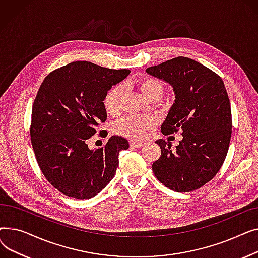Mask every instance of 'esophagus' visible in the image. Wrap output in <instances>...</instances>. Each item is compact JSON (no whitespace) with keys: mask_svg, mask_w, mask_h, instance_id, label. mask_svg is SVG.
<instances>
[{"mask_svg":"<svg viewBox=\"0 0 258 258\" xmlns=\"http://www.w3.org/2000/svg\"><path fill=\"white\" fill-rule=\"evenodd\" d=\"M144 144L145 143H143V142H138V141H135V140L130 141V145L134 146V147H142V146H144Z\"/></svg>","mask_w":258,"mask_h":258,"instance_id":"1","label":"esophagus"}]
</instances>
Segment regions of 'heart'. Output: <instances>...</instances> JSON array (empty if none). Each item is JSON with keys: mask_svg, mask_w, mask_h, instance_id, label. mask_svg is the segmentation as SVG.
<instances>
[{"mask_svg": "<svg viewBox=\"0 0 258 258\" xmlns=\"http://www.w3.org/2000/svg\"><path fill=\"white\" fill-rule=\"evenodd\" d=\"M142 92L148 98L154 96H162L164 93V85L162 81L155 77H143L139 81ZM124 95V86L116 85L105 94L103 104L108 114L116 115L120 112L122 105V98ZM156 125V120L151 116L128 115L122 118L114 125L115 133L120 136L141 139L145 136L147 131L152 130Z\"/></svg>", "mask_w": 258, "mask_h": 258, "instance_id": "1", "label": "heart"}]
</instances>
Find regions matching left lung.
I'll list each match as a JSON object with an SVG mask.
<instances>
[{
	"instance_id": "1",
	"label": "left lung",
	"mask_w": 258,
	"mask_h": 258,
	"mask_svg": "<svg viewBox=\"0 0 258 258\" xmlns=\"http://www.w3.org/2000/svg\"><path fill=\"white\" fill-rule=\"evenodd\" d=\"M146 72L165 80L175 94L161 132L167 136L181 131L183 136L174 151L169 142L156 141L161 157L153 163V171L171 190L194 191L214 178L229 150L232 116L224 81L209 68L183 56Z\"/></svg>"
}]
</instances>
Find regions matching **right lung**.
Returning <instances> with one entry per match:
<instances>
[{
    "instance_id": "add662e5",
    "label": "right lung",
    "mask_w": 258,
    "mask_h": 258,
    "mask_svg": "<svg viewBox=\"0 0 258 258\" xmlns=\"http://www.w3.org/2000/svg\"><path fill=\"white\" fill-rule=\"evenodd\" d=\"M130 72L73 61L40 85L32 105L31 143L45 178L64 196L91 199L114 178L119 153L127 150L128 141L112 136L96 150H90L88 141L106 120L105 94Z\"/></svg>"
}]
</instances>
